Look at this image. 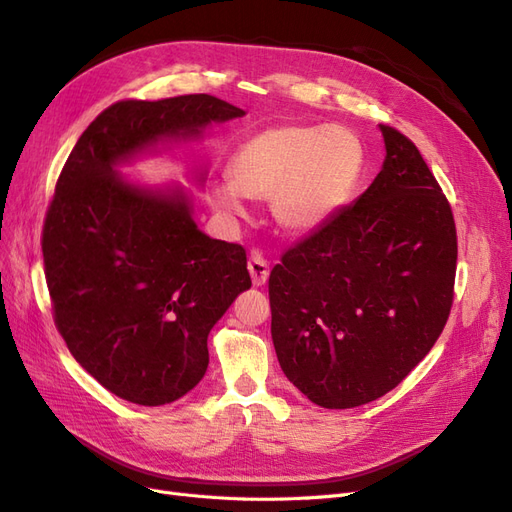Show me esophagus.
Returning a JSON list of instances; mask_svg holds the SVG:
<instances>
[{
  "instance_id": "34e87169",
  "label": "esophagus",
  "mask_w": 512,
  "mask_h": 512,
  "mask_svg": "<svg viewBox=\"0 0 512 512\" xmlns=\"http://www.w3.org/2000/svg\"><path fill=\"white\" fill-rule=\"evenodd\" d=\"M247 269H250L252 275V284L254 286H265L269 280V262L262 256V252H252L250 262H247Z\"/></svg>"
}]
</instances>
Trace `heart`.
<instances>
[{"instance_id": "obj_1", "label": "heart", "mask_w": 512, "mask_h": 512, "mask_svg": "<svg viewBox=\"0 0 512 512\" xmlns=\"http://www.w3.org/2000/svg\"><path fill=\"white\" fill-rule=\"evenodd\" d=\"M363 170V147L344 126L284 123L260 130L228 162L230 183L213 185L211 205L226 218H241L243 196L271 198L275 224L307 235L342 209Z\"/></svg>"}]
</instances>
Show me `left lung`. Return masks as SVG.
I'll return each instance as SVG.
<instances>
[{"mask_svg":"<svg viewBox=\"0 0 512 512\" xmlns=\"http://www.w3.org/2000/svg\"><path fill=\"white\" fill-rule=\"evenodd\" d=\"M380 130L386 158L374 183L269 275L277 361L331 410L395 389L438 342L455 294L451 205L410 138Z\"/></svg>","mask_w":512,"mask_h":512,"instance_id":"8db88e82","label":"left lung"}]
</instances>
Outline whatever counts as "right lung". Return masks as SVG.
Returning a JSON list of instances; mask_svg holds the SVG:
<instances>
[{"label":"right lung","mask_w":512,"mask_h":512,"mask_svg":"<svg viewBox=\"0 0 512 512\" xmlns=\"http://www.w3.org/2000/svg\"><path fill=\"white\" fill-rule=\"evenodd\" d=\"M243 115L207 94L121 100L61 168L42 228L55 327L87 374L132 404H170L203 380L209 331L252 280L243 247L198 230L183 190L134 185L115 166Z\"/></svg>","instance_id":"obj_1"}]
</instances>
